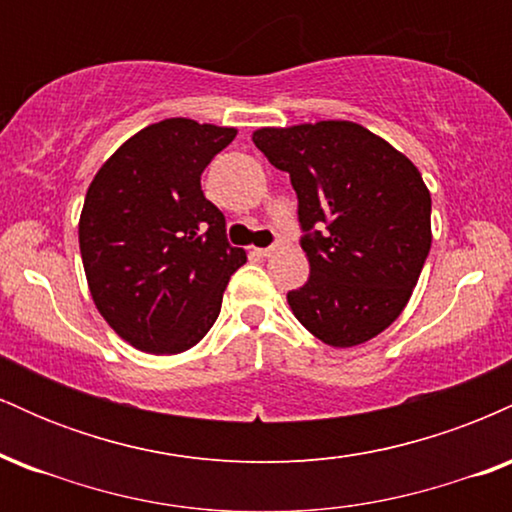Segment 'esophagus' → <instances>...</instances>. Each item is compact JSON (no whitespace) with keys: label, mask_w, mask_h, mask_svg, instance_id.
Masks as SVG:
<instances>
[{"label":"esophagus","mask_w":512,"mask_h":512,"mask_svg":"<svg viewBox=\"0 0 512 512\" xmlns=\"http://www.w3.org/2000/svg\"><path fill=\"white\" fill-rule=\"evenodd\" d=\"M279 250H284V243H281V240H276L274 245H269V248H260L257 252H260L262 257H272V255H276V252Z\"/></svg>","instance_id":"34e87169"}]
</instances>
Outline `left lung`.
Instances as JSON below:
<instances>
[{
    "mask_svg": "<svg viewBox=\"0 0 512 512\" xmlns=\"http://www.w3.org/2000/svg\"><path fill=\"white\" fill-rule=\"evenodd\" d=\"M252 142L289 173L310 279L289 291L320 342L356 346L397 320L431 250V195L407 156L346 120L264 127Z\"/></svg>",
    "mask_w": 512,
    "mask_h": 512,
    "instance_id": "1",
    "label": "left lung"
}]
</instances>
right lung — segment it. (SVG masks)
Here are the masks:
<instances>
[{
    "instance_id": "obj_1",
    "label": "right lung",
    "mask_w": 512,
    "mask_h": 512,
    "mask_svg": "<svg viewBox=\"0 0 512 512\" xmlns=\"http://www.w3.org/2000/svg\"><path fill=\"white\" fill-rule=\"evenodd\" d=\"M233 127L168 117L127 139L86 192L79 248L93 303L146 354H180L211 330L245 250L202 192Z\"/></svg>"
}]
</instances>
